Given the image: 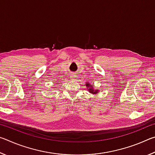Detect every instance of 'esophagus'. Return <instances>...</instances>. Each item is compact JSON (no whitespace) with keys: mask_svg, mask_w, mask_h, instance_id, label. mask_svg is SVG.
<instances>
[{"mask_svg":"<svg viewBox=\"0 0 155 155\" xmlns=\"http://www.w3.org/2000/svg\"><path fill=\"white\" fill-rule=\"evenodd\" d=\"M72 79L73 81H77V75H75V74L72 75Z\"/></svg>","mask_w":155,"mask_h":155,"instance_id":"esophagus-1","label":"esophagus"}]
</instances>
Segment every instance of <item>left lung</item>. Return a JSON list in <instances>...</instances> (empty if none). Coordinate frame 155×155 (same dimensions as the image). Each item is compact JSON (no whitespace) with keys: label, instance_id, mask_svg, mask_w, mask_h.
I'll return each mask as SVG.
<instances>
[{"label":"left lung","instance_id":"obj_1","mask_svg":"<svg viewBox=\"0 0 155 155\" xmlns=\"http://www.w3.org/2000/svg\"><path fill=\"white\" fill-rule=\"evenodd\" d=\"M86 87L88 88V91H90L91 94H96L98 93V90H94V89L93 88L94 85H91L89 83H87V84H86Z\"/></svg>","mask_w":155,"mask_h":155}]
</instances>
